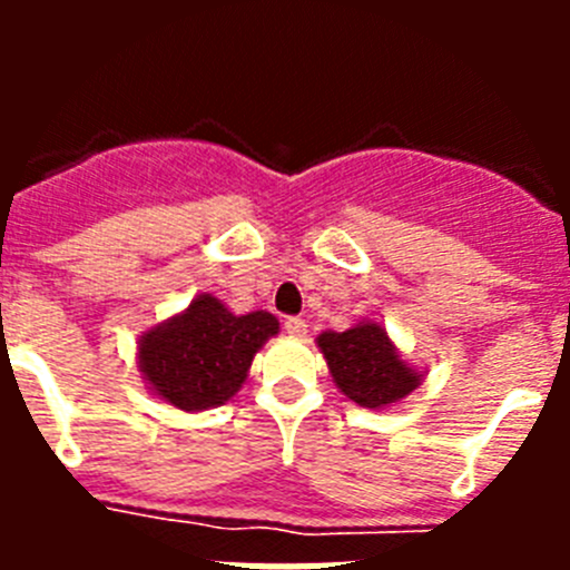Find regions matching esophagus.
Segmentation results:
<instances>
[{
    "label": "esophagus",
    "mask_w": 570,
    "mask_h": 570,
    "mask_svg": "<svg viewBox=\"0 0 570 570\" xmlns=\"http://www.w3.org/2000/svg\"><path fill=\"white\" fill-rule=\"evenodd\" d=\"M282 325H285V331H288L291 336L308 334V322L302 320V316H285V322H282Z\"/></svg>",
    "instance_id": "esophagus-1"
}]
</instances>
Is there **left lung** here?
<instances>
[{"label":"left lung","mask_w":570,"mask_h":570,"mask_svg":"<svg viewBox=\"0 0 570 570\" xmlns=\"http://www.w3.org/2000/svg\"><path fill=\"white\" fill-rule=\"evenodd\" d=\"M336 387L362 407H391L416 391L422 371L402 360L400 347L387 336L385 325L360 320L345 331H322L316 336Z\"/></svg>","instance_id":"1"}]
</instances>
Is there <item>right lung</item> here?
<instances>
[{
	"mask_svg": "<svg viewBox=\"0 0 570 570\" xmlns=\"http://www.w3.org/2000/svg\"><path fill=\"white\" fill-rule=\"evenodd\" d=\"M279 334L268 311L236 316L214 294H196L183 314L159 322L136 342L148 391L179 411L225 405L245 382L259 351Z\"/></svg>",
	"mask_w": 570,
	"mask_h": 570,
	"instance_id": "right-lung-1",
	"label": "right lung"
}]
</instances>
